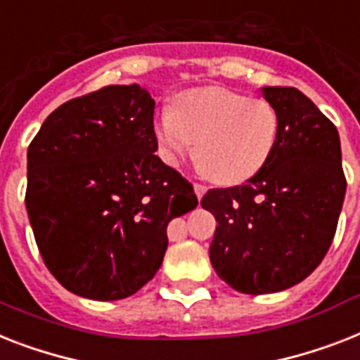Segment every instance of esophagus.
Listing matches in <instances>:
<instances>
[{
    "mask_svg": "<svg viewBox=\"0 0 360 360\" xmlns=\"http://www.w3.org/2000/svg\"><path fill=\"white\" fill-rule=\"evenodd\" d=\"M194 192L198 195V200H201L207 192V186L205 185H200V183H194Z\"/></svg>",
    "mask_w": 360,
    "mask_h": 360,
    "instance_id": "34e87169",
    "label": "esophagus"
}]
</instances>
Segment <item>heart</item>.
<instances>
[{"label":"heart","instance_id":"obj_1","mask_svg":"<svg viewBox=\"0 0 360 360\" xmlns=\"http://www.w3.org/2000/svg\"><path fill=\"white\" fill-rule=\"evenodd\" d=\"M279 131L276 109L224 89L188 90L175 109L155 124L159 153L175 166L194 153L203 172L220 185H238L261 170Z\"/></svg>","mask_w":360,"mask_h":360}]
</instances>
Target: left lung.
Returning <instances> with one entry per match:
<instances>
[{"label": "left lung", "mask_w": 360, "mask_h": 360, "mask_svg": "<svg viewBox=\"0 0 360 360\" xmlns=\"http://www.w3.org/2000/svg\"><path fill=\"white\" fill-rule=\"evenodd\" d=\"M261 92L279 118L274 151L248 183L212 188L201 200L218 221L210 264L251 296L286 290L316 270L346 195L337 127L297 89Z\"/></svg>", "instance_id": "8db88e82"}]
</instances>
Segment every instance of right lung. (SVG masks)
Wrapping results in <instances>:
<instances>
[{"label": "right lung", "instance_id": "1", "mask_svg": "<svg viewBox=\"0 0 360 360\" xmlns=\"http://www.w3.org/2000/svg\"><path fill=\"white\" fill-rule=\"evenodd\" d=\"M155 99L110 84L44 120L27 150L29 221L66 290L124 300L162 264L174 218L198 207L188 181L155 155Z\"/></svg>", "mask_w": 360, "mask_h": 360}]
</instances>
